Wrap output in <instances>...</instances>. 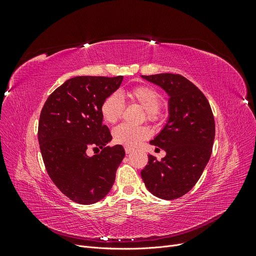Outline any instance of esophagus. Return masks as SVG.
<instances>
[{
  "mask_svg": "<svg viewBox=\"0 0 256 256\" xmlns=\"http://www.w3.org/2000/svg\"><path fill=\"white\" fill-rule=\"evenodd\" d=\"M134 150V148H131V147H125V152H126V154H130V152H132Z\"/></svg>",
  "mask_w": 256,
  "mask_h": 256,
  "instance_id": "34e87169",
  "label": "esophagus"
}]
</instances>
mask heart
Here are the masks:
<instances>
[{"label":"heart","mask_w":256,"mask_h":256,"mask_svg":"<svg viewBox=\"0 0 256 256\" xmlns=\"http://www.w3.org/2000/svg\"><path fill=\"white\" fill-rule=\"evenodd\" d=\"M130 102L140 104L145 109L146 118L154 122L158 120L159 106H161L162 97L160 92L148 85H140L124 92ZM124 110V102L122 97L113 92L106 96L100 104V114L102 120L108 124H114L120 120ZM150 136V129L145 126L132 127L122 124L113 129V138L115 143L126 147H134L138 143L146 140Z\"/></svg>","instance_id":"1"}]
</instances>
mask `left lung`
I'll list each match as a JSON object with an SVG mask.
<instances>
[{
    "mask_svg": "<svg viewBox=\"0 0 256 256\" xmlns=\"http://www.w3.org/2000/svg\"><path fill=\"white\" fill-rule=\"evenodd\" d=\"M168 95V120L152 145L166 150L160 161L148 154L142 180L159 198L175 200L189 192L200 180L210 158L214 120L207 98L180 74L142 76Z\"/></svg>",
    "mask_w": 256,
    "mask_h": 256,
    "instance_id": "8db88e82",
    "label": "left lung"
}]
</instances>
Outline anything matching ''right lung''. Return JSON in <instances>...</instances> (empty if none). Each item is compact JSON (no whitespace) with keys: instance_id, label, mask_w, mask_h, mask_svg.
Masks as SVG:
<instances>
[{"instance_id":"right-lung-1","label":"right lung","mask_w":256,"mask_h":256,"mask_svg":"<svg viewBox=\"0 0 256 256\" xmlns=\"http://www.w3.org/2000/svg\"><path fill=\"white\" fill-rule=\"evenodd\" d=\"M122 76H81L64 82L44 102L38 142L54 184L76 203L99 202L110 192L116 170L125 157L122 145L108 146L110 130L102 124L100 104L120 88ZM102 152L94 156L86 150Z\"/></svg>"}]
</instances>
